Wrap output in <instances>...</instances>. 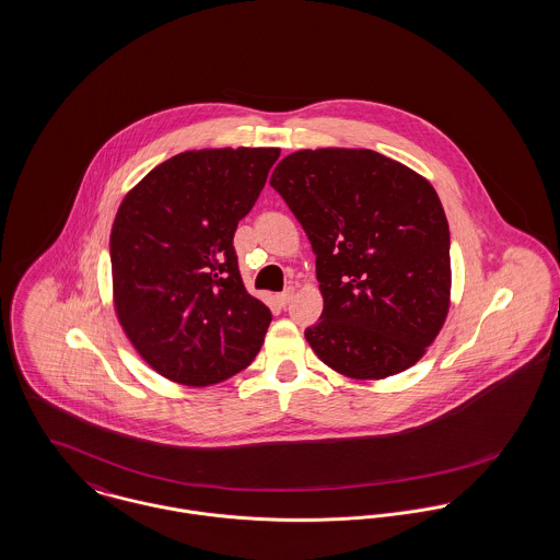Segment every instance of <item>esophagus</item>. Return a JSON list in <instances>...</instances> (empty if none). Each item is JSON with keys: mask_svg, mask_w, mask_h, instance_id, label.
<instances>
[{"mask_svg": "<svg viewBox=\"0 0 560 560\" xmlns=\"http://www.w3.org/2000/svg\"><path fill=\"white\" fill-rule=\"evenodd\" d=\"M292 299H294V288H288V290H283L281 294H277V302H279L281 306H285Z\"/></svg>", "mask_w": 560, "mask_h": 560, "instance_id": "34e87169", "label": "esophagus"}]
</instances>
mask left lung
Returning a JSON list of instances; mask_svg holds the SVG:
<instances>
[{"label":"left lung","instance_id":"1","mask_svg":"<svg viewBox=\"0 0 560 560\" xmlns=\"http://www.w3.org/2000/svg\"><path fill=\"white\" fill-rule=\"evenodd\" d=\"M270 185L306 232L324 311L304 337L351 380L413 366L450 311V228L431 183L371 149H302Z\"/></svg>","mask_w":560,"mask_h":560}]
</instances>
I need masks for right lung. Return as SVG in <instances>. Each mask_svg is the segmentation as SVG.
<instances>
[{"label":"right lung","mask_w":560,"mask_h":560,"mask_svg":"<svg viewBox=\"0 0 560 560\" xmlns=\"http://www.w3.org/2000/svg\"><path fill=\"white\" fill-rule=\"evenodd\" d=\"M279 149L178 153L124 198L110 232L113 301L142 360L183 386L247 369L272 319L241 279L234 232Z\"/></svg>","instance_id":"add662e5"}]
</instances>
